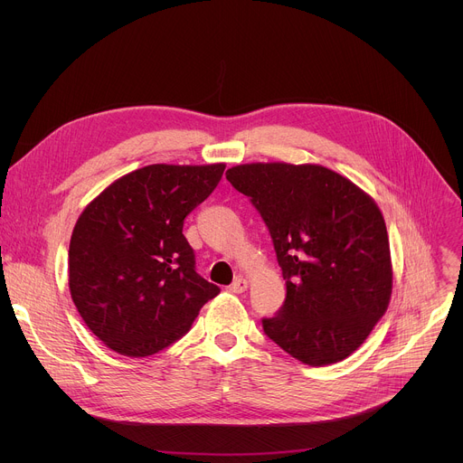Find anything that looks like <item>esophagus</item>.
<instances>
[{"instance_id": "34e87169", "label": "esophagus", "mask_w": 463, "mask_h": 463, "mask_svg": "<svg viewBox=\"0 0 463 463\" xmlns=\"http://www.w3.org/2000/svg\"><path fill=\"white\" fill-rule=\"evenodd\" d=\"M232 293H243L247 289V280L245 279H236L231 288H229Z\"/></svg>"}]
</instances>
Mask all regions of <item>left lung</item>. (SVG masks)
<instances>
[{
	"label": "left lung",
	"mask_w": 463,
	"mask_h": 463,
	"mask_svg": "<svg viewBox=\"0 0 463 463\" xmlns=\"http://www.w3.org/2000/svg\"><path fill=\"white\" fill-rule=\"evenodd\" d=\"M268 225L286 300L266 335L291 357L332 364L352 355L392 293L386 225L370 195L318 165L252 163L227 170Z\"/></svg>",
	"instance_id": "8db88e82"
}]
</instances>
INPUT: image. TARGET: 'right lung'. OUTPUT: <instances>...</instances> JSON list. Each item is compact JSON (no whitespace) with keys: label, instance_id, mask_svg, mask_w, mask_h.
<instances>
[{"label":"right lung","instance_id":"add662e5","mask_svg":"<svg viewBox=\"0 0 463 463\" xmlns=\"http://www.w3.org/2000/svg\"><path fill=\"white\" fill-rule=\"evenodd\" d=\"M223 170V163L150 165L111 183L80 214L70 243L71 298L108 348L154 355L220 293L195 273L183 223Z\"/></svg>","mask_w":463,"mask_h":463}]
</instances>
